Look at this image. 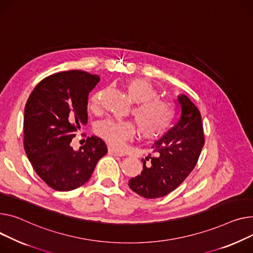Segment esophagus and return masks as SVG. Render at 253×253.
Wrapping results in <instances>:
<instances>
[{
    "label": "esophagus",
    "instance_id": "esophagus-1",
    "mask_svg": "<svg viewBox=\"0 0 253 253\" xmlns=\"http://www.w3.org/2000/svg\"><path fill=\"white\" fill-rule=\"evenodd\" d=\"M108 151H109L110 155H113V156H116V157H123V156H125V153H123V151L114 149L112 147H109Z\"/></svg>",
    "mask_w": 253,
    "mask_h": 253
}]
</instances>
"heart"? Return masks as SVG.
I'll return each instance as SVG.
<instances>
[{"mask_svg": "<svg viewBox=\"0 0 253 253\" xmlns=\"http://www.w3.org/2000/svg\"><path fill=\"white\" fill-rule=\"evenodd\" d=\"M124 89L131 102L135 103L132 115L140 135L147 139L158 138L169 130L175 119L174 107L159 99V93L153 83L144 78H132L125 82ZM99 92L89 99V107L95 110L98 106ZM95 133L113 146L120 147L123 142L135 133V126L130 121L105 119L97 123Z\"/></svg>", "mask_w": 253, "mask_h": 253, "instance_id": "1", "label": "heart"}]
</instances>
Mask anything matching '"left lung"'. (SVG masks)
I'll return each instance as SVG.
<instances>
[{"mask_svg": "<svg viewBox=\"0 0 253 253\" xmlns=\"http://www.w3.org/2000/svg\"><path fill=\"white\" fill-rule=\"evenodd\" d=\"M177 104L179 119L155 142L154 155L142 160L141 174L129 180V187L142 197L159 198L175 190L194 169L204 147L198 109L185 94L177 96Z\"/></svg>", "mask_w": 253, "mask_h": 253, "instance_id": "1", "label": "left lung"}]
</instances>
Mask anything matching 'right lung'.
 Instances as JSON below:
<instances>
[{"label":"right lung","mask_w":253,"mask_h":253,"mask_svg":"<svg viewBox=\"0 0 253 253\" xmlns=\"http://www.w3.org/2000/svg\"><path fill=\"white\" fill-rule=\"evenodd\" d=\"M98 75L71 70L42 79L30 93L24 109V149L37 174L57 191L74 190L86 183L107 154L96 136L78 150L70 145L87 123L88 94Z\"/></svg>","instance_id":"1"}]
</instances>
